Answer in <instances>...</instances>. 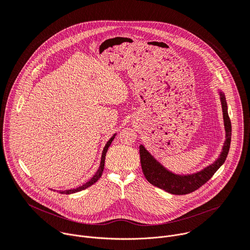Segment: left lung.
Here are the masks:
<instances>
[{"label":"left lung","instance_id":"obj_1","mask_svg":"<svg viewBox=\"0 0 250 250\" xmlns=\"http://www.w3.org/2000/svg\"><path fill=\"white\" fill-rule=\"evenodd\" d=\"M218 93L220 95L222 104L226 133V140L224 142V146L219 157L211 164L195 173L177 174L168 170L146 148L144 145H140L139 154L142 172H144L146 180L153 186H156L174 195L189 194L200 188L207 181H208L210 179V177L225 163L230 146L231 124L229 118L228 104L226 101L225 94L221 89H218Z\"/></svg>","mask_w":250,"mask_h":250}]
</instances>
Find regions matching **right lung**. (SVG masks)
I'll list each match as a JSON object with an SVG mask.
<instances>
[{
    "instance_id": "1",
    "label": "right lung",
    "mask_w": 250,
    "mask_h": 250,
    "mask_svg": "<svg viewBox=\"0 0 250 250\" xmlns=\"http://www.w3.org/2000/svg\"><path fill=\"white\" fill-rule=\"evenodd\" d=\"M116 134L117 133H115L110 139H109V141L106 142L105 144V146H104V150H103V152H102V156H101V162H100V166H99V168H98V170H97V172L93 175V177L91 178V179L88 181V182H86L85 184H83L82 186H80V187H78V188H75V189H70V190H64V191H58L60 194H66V195H69V194H73V193H77V192H80V191H82V190H85V189H87L88 187H90V186H92L94 183H96L100 178H101V176H102V173H103V171H104V158H105V153H106V151H108V148H109V146H111V144H112V141L114 140V138H115V136H116Z\"/></svg>"
}]
</instances>
